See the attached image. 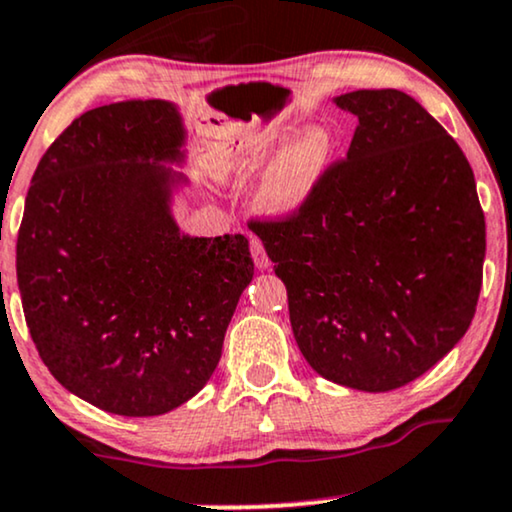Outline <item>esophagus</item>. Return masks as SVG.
<instances>
[{
    "mask_svg": "<svg viewBox=\"0 0 512 512\" xmlns=\"http://www.w3.org/2000/svg\"><path fill=\"white\" fill-rule=\"evenodd\" d=\"M250 252H252V260H255V264H257V269H267L269 267L267 250H264L260 238H250Z\"/></svg>",
    "mask_w": 512,
    "mask_h": 512,
    "instance_id": "1",
    "label": "esophagus"
}]
</instances>
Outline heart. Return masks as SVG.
I'll use <instances>...</instances> for the list:
<instances>
[{
	"label": "heart",
	"instance_id": "1",
	"mask_svg": "<svg viewBox=\"0 0 512 512\" xmlns=\"http://www.w3.org/2000/svg\"><path fill=\"white\" fill-rule=\"evenodd\" d=\"M333 141L323 127H302L283 144L264 170L257 203L269 215H288L312 196L331 165ZM260 153H226L219 160V177H241L255 170Z\"/></svg>",
	"mask_w": 512,
	"mask_h": 512
}]
</instances>
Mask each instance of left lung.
Listing matches in <instances>:
<instances>
[{"instance_id":"8db88e82","label":"left lung","mask_w":512,"mask_h":512,"mask_svg":"<svg viewBox=\"0 0 512 512\" xmlns=\"http://www.w3.org/2000/svg\"><path fill=\"white\" fill-rule=\"evenodd\" d=\"M347 158L295 212L250 219L286 283L290 326L316 373L361 392L409 385L475 316L487 250L475 174L413 96L357 89Z\"/></svg>"}]
</instances>
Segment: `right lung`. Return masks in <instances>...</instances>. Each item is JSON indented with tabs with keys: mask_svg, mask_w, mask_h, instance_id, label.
I'll list each match as a JSON object with an SVG mask.
<instances>
[{
	"mask_svg": "<svg viewBox=\"0 0 512 512\" xmlns=\"http://www.w3.org/2000/svg\"><path fill=\"white\" fill-rule=\"evenodd\" d=\"M186 129L170 101L82 113L32 174L16 243L25 323L68 392L118 416H163L203 390L238 297L248 238L181 234L172 189Z\"/></svg>",
	"mask_w": 512,
	"mask_h": 512,
	"instance_id": "add662e5",
	"label": "right lung"
}]
</instances>
